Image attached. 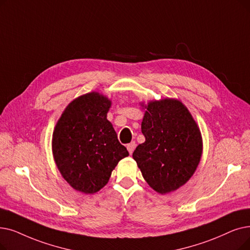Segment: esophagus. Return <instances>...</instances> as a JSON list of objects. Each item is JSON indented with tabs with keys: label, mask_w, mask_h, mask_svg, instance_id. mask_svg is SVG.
I'll list each match as a JSON object with an SVG mask.
<instances>
[{
	"label": "esophagus",
	"mask_w": 250,
	"mask_h": 250,
	"mask_svg": "<svg viewBox=\"0 0 250 250\" xmlns=\"http://www.w3.org/2000/svg\"><path fill=\"white\" fill-rule=\"evenodd\" d=\"M126 148H127L128 153H129V154H132L133 152H134V150H135V148H136V143H135V142H131L129 144H127Z\"/></svg>",
	"instance_id": "obj_1"
}]
</instances>
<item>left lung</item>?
Listing matches in <instances>:
<instances>
[{
    "instance_id": "obj_1",
    "label": "left lung",
    "mask_w": 250,
    "mask_h": 250,
    "mask_svg": "<svg viewBox=\"0 0 250 250\" xmlns=\"http://www.w3.org/2000/svg\"><path fill=\"white\" fill-rule=\"evenodd\" d=\"M141 125L145 142L133 153L148 185L159 194L176 191L190 180L202 155L200 129L177 99L150 101Z\"/></svg>"
}]
</instances>
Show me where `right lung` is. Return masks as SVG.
<instances>
[{
	"label": "right lung",
	"mask_w": 250,
	"mask_h": 250,
	"mask_svg": "<svg viewBox=\"0 0 250 250\" xmlns=\"http://www.w3.org/2000/svg\"><path fill=\"white\" fill-rule=\"evenodd\" d=\"M110 106L99 93L84 94L67 105L54 128L55 164L64 180L84 194L102 189L118 161L128 155L106 117Z\"/></svg>",
	"instance_id": "1"
}]
</instances>
